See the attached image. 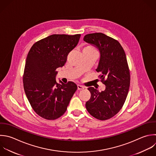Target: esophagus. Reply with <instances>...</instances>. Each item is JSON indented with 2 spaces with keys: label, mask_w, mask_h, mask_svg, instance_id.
Instances as JSON below:
<instances>
[{
  "label": "esophagus",
  "mask_w": 156,
  "mask_h": 156,
  "mask_svg": "<svg viewBox=\"0 0 156 156\" xmlns=\"http://www.w3.org/2000/svg\"><path fill=\"white\" fill-rule=\"evenodd\" d=\"M77 89L78 90H83V89H84V87L80 85H77Z\"/></svg>",
  "instance_id": "esophagus-1"
}]
</instances>
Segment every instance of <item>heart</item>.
<instances>
[{
    "instance_id": "b5f03b06",
    "label": "heart",
    "mask_w": 156,
    "mask_h": 156,
    "mask_svg": "<svg viewBox=\"0 0 156 156\" xmlns=\"http://www.w3.org/2000/svg\"><path fill=\"white\" fill-rule=\"evenodd\" d=\"M94 49H93V47H91V46H87L85 47V48L83 49L82 52H83V51H94Z\"/></svg>"
}]
</instances>
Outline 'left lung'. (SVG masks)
Here are the masks:
<instances>
[{
    "mask_svg": "<svg viewBox=\"0 0 156 156\" xmlns=\"http://www.w3.org/2000/svg\"><path fill=\"white\" fill-rule=\"evenodd\" d=\"M83 40L96 46L101 57L96 71L105 90L99 91L89 87L90 99L85 106L89 113L99 120L108 119L116 115L126 99L130 76L125 52L116 40L102 33L86 35Z\"/></svg>",
    "mask_w": 156,
    "mask_h": 156,
    "instance_id": "8db88e82",
    "label": "left lung"
}]
</instances>
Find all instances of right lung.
<instances>
[{
	"mask_svg": "<svg viewBox=\"0 0 156 156\" xmlns=\"http://www.w3.org/2000/svg\"><path fill=\"white\" fill-rule=\"evenodd\" d=\"M80 35H50L34 44L27 54L24 89L33 110L44 119L54 120L62 116L77 89L73 82L58 83L55 76L57 69L65 65Z\"/></svg>",
	"mask_w": 156,
	"mask_h": 156,
	"instance_id": "add662e5",
	"label": "right lung"
}]
</instances>
